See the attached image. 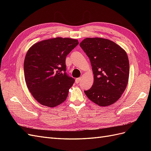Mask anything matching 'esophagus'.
Segmentation results:
<instances>
[{"label":"esophagus","instance_id":"34e87169","mask_svg":"<svg viewBox=\"0 0 151 151\" xmlns=\"http://www.w3.org/2000/svg\"><path fill=\"white\" fill-rule=\"evenodd\" d=\"M81 81V77H79V78H77V79H76V82L77 84L79 83Z\"/></svg>","mask_w":151,"mask_h":151}]
</instances>
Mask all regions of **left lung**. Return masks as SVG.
I'll return each mask as SVG.
<instances>
[{
    "label": "left lung",
    "mask_w": 151,
    "mask_h": 151,
    "mask_svg": "<svg viewBox=\"0 0 151 151\" xmlns=\"http://www.w3.org/2000/svg\"><path fill=\"white\" fill-rule=\"evenodd\" d=\"M90 60L94 83L84 91L88 98L101 106L113 104L124 92L129 76L127 53L112 41L87 38L80 43Z\"/></svg>",
    "instance_id": "8db88e82"
}]
</instances>
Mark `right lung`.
Returning <instances> with one entry per match:
<instances>
[{
  "label": "right lung",
  "mask_w": 151,
  "mask_h": 151,
  "mask_svg": "<svg viewBox=\"0 0 151 151\" xmlns=\"http://www.w3.org/2000/svg\"><path fill=\"white\" fill-rule=\"evenodd\" d=\"M78 44L77 40L58 37L36 43L27 52L26 83L41 104L52 108L66 99L75 79L67 74L65 58Z\"/></svg>",
  "instance_id": "obj_1"
}]
</instances>
